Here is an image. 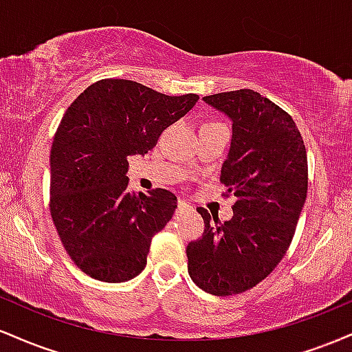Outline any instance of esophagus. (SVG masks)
<instances>
[{
    "mask_svg": "<svg viewBox=\"0 0 352 352\" xmlns=\"http://www.w3.org/2000/svg\"><path fill=\"white\" fill-rule=\"evenodd\" d=\"M193 207L190 204H187L185 200H179L177 201V212L179 213H184V212H192Z\"/></svg>",
    "mask_w": 352,
    "mask_h": 352,
    "instance_id": "esophagus-1",
    "label": "esophagus"
}]
</instances>
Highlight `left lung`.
I'll list each match as a JSON object with an SVG mask.
<instances>
[{
    "label": "left lung",
    "instance_id": "obj_1",
    "mask_svg": "<svg viewBox=\"0 0 352 352\" xmlns=\"http://www.w3.org/2000/svg\"><path fill=\"white\" fill-rule=\"evenodd\" d=\"M204 100L232 120L220 180L236 201L225 223L197 208L205 230L187 246L188 274L204 292L230 296L256 286L285 256L308 192V159L292 116L258 92Z\"/></svg>",
    "mask_w": 352,
    "mask_h": 352
}]
</instances>
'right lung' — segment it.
Returning <instances> with one entry per match:
<instances>
[{"label": "right lung", "instance_id": "right-lung-1", "mask_svg": "<svg viewBox=\"0 0 352 352\" xmlns=\"http://www.w3.org/2000/svg\"><path fill=\"white\" fill-rule=\"evenodd\" d=\"M197 100L102 79L67 107L51 147V215L71 260L94 280L122 283L147 265L177 197L164 188L131 192L127 159L152 151Z\"/></svg>", "mask_w": 352, "mask_h": 352}]
</instances>
